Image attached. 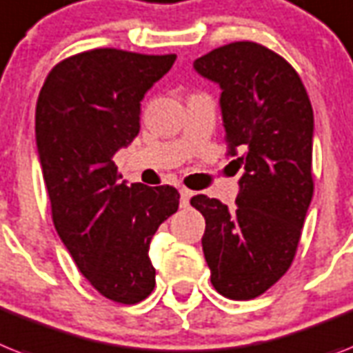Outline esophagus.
Returning <instances> with one entry per match:
<instances>
[{"mask_svg":"<svg viewBox=\"0 0 353 353\" xmlns=\"http://www.w3.org/2000/svg\"><path fill=\"white\" fill-rule=\"evenodd\" d=\"M189 198H191V191L189 189H180V208H188Z\"/></svg>","mask_w":353,"mask_h":353,"instance_id":"34e87169","label":"esophagus"}]
</instances>
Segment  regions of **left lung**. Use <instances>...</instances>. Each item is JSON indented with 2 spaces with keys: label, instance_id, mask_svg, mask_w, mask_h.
<instances>
[{
  "label": "left lung",
  "instance_id": "left-lung-1",
  "mask_svg": "<svg viewBox=\"0 0 353 353\" xmlns=\"http://www.w3.org/2000/svg\"><path fill=\"white\" fill-rule=\"evenodd\" d=\"M194 70L222 88L225 142L243 170L236 209L196 194L211 283L229 299H252L292 263L314 194V112L298 72L276 52L236 41L198 57Z\"/></svg>",
  "mask_w": 353,
  "mask_h": 353
}]
</instances>
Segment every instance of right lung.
<instances>
[{
  "instance_id": "1",
  "label": "right lung",
  "mask_w": 353,
  "mask_h": 353,
  "mask_svg": "<svg viewBox=\"0 0 353 353\" xmlns=\"http://www.w3.org/2000/svg\"><path fill=\"white\" fill-rule=\"evenodd\" d=\"M174 59L81 52L52 68L37 99V155L55 231L92 287L124 305L153 292L151 238L180 194L171 185L119 183L113 155L139 135L141 101Z\"/></svg>"
}]
</instances>
